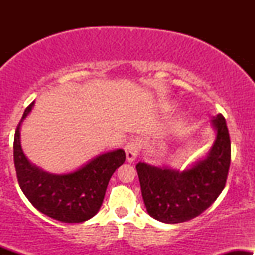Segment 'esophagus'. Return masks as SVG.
Listing matches in <instances>:
<instances>
[{
  "label": "esophagus",
  "mask_w": 255,
  "mask_h": 255,
  "mask_svg": "<svg viewBox=\"0 0 255 255\" xmlns=\"http://www.w3.org/2000/svg\"><path fill=\"white\" fill-rule=\"evenodd\" d=\"M126 152V158H127L128 163H133L134 160L137 158V154H139V142L133 140V141H129L125 147Z\"/></svg>",
  "instance_id": "esophagus-1"
}]
</instances>
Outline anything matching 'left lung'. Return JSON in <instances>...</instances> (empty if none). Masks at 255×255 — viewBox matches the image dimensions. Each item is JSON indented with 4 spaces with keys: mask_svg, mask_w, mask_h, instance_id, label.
Masks as SVG:
<instances>
[{
    "mask_svg": "<svg viewBox=\"0 0 255 255\" xmlns=\"http://www.w3.org/2000/svg\"><path fill=\"white\" fill-rule=\"evenodd\" d=\"M211 124L216 130L211 150L189 169L136 164L142 199L151 217L169 224L187 222L211 206L223 191L230 166V136L222 114Z\"/></svg>",
    "mask_w": 255,
    "mask_h": 255,
    "instance_id": "obj_1",
    "label": "left lung"
}]
</instances>
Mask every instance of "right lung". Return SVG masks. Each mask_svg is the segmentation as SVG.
<instances>
[{
    "label": "right lung",
    "instance_id": "obj_1",
    "mask_svg": "<svg viewBox=\"0 0 255 255\" xmlns=\"http://www.w3.org/2000/svg\"><path fill=\"white\" fill-rule=\"evenodd\" d=\"M24 111L14 136V165L25 197L39 212L63 223H81L101 209L110 177L126 160L124 150L99 154L78 170L50 174L31 164L20 142V126L33 108Z\"/></svg>",
    "mask_w": 255,
    "mask_h": 255
}]
</instances>
